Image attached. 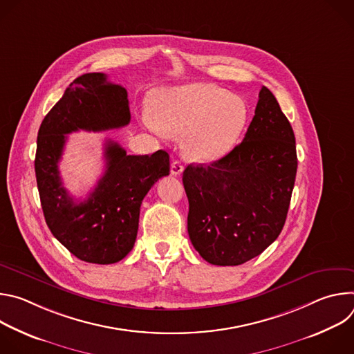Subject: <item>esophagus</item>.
Segmentation results:
<instances>
[{
	"mask_svg": "<svg viewBox=\"0 0 354 354\" xmlns=\"http://www.w3.org/2000/svg\"><path fill=\"white\" fill-rule=\"evenodd\" d=\"M182 172H183V165L180 164V161H174V162L171 164V174L175 175V176H178V175H180Z\"/></svg>",
	"mask_w": 354,
	"mask_h": 354,
	"instance_id": "1",
	"label": "esophagus"
}]
</instances>
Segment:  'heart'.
Segmentation results:
<instances>
[{
    "instance_id": "b5f03b06",
    "label": "heart",
    "mask_w": 354,
    "mask_h": 354,
    "mask_svg": "<svg viewBox=\"0 0 354 354\" xmlns=\"http://www.w3.org/2000/svg\"><path fill=\"white\" fill-rule=\"evenodd\" d=\"M153 104L156 116L144 115L147 127L158 134L186 136V156L197 162L225 157L248 123L243 99L213 84L164 88L154 93Z\"/></svg>"
}]
</instances>
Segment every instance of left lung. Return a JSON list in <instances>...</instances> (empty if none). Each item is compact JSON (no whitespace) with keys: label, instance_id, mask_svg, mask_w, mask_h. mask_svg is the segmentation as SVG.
<instances>
[{"label":"left lung","instance_id":"1","mask_svg":"<svg viewBox=\"0 0 354 354\" xmlns=\"http://www.w3.org/2000/svg\"><path fill=\"white\" fill-rule=\"evenodd\" d=\"M295 174L292 127L262 86L242 142L221 160L183 172L187 232L200 257L236 266L261 255L283 230Z\"/></svg>","mask_w":354,"mask_h":354}]
</instances>
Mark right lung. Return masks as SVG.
I'll return each instance as SVG.
<instances>
[{
  "label": "right lung",
  "mask_w": 354,
  "mask_h": 354,
  "mask_svg": "<svg viewBox=\"0 0 354 354\" xmlns=\"http://www.w3.org/2000/svg\"><path fill=\"white\" fill-rule=\"evenodd\" d=\"M127 91L102 73L74 80L39 129L35 158L36 182L47 227L78 259L111 265L133 249L141 201L160 178L169 175V156H127L118 142H105L106 168L85 200L63 186L59 162L67 134L104 131L130 123Z\"/></svg>",
  "instance_id": "1"
}]
</instances>
